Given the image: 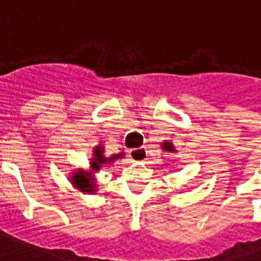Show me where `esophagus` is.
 I'll return each instance as SVG.
<instances>
[{
	"mask_svg": "<svg viewBox=\"0 0 261 261\" xmlns=\"http://www.w3.org/2000/svg\"><path fill=\"white\" fill-rule=\"evenodd\" d=\"M130 156L137 162H141V161H145L148 156V151L147 147H140V148H134L130 151Z\"/></svg>",
	"mask_w": 261,
	"mask_h": 261,
	"instance_id": "1",
	"label": "esophagus"
}]
</instances>
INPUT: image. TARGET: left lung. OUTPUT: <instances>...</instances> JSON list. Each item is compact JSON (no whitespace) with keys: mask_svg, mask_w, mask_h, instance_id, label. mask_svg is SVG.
Segmentation results:
<instances>
[{"mask_svg":"<svg viewBox=\"0 0 261 261\" xmlns=\"http://www.w3.org/2000/svg\"><path fill=\"white\" fill-rule=\"evenodd\" d=\"M164 149L165 151H170V152H172V151H173V147H172L170 142H164Z\"/></svg>","mask_w":261,"mask_h":261,"instance_id":"left-lung-1","label":"left lung"}]
</instances>
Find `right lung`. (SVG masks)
<instances>
[{"instance_id": "right-lung-1", "label": "right lung", "mask_w": 261, "mask_h": 261, "mask_svg": "<svg viewBox=\"0 0 261 261\" xmlns=\"http://www.w3.org/2000/svg\"><path fill=\"white\" fill-rule=\"evenodd\" d=\"M93 161H92L91 168L92 170H99L100 165L106 164L108 161H114L116 158H121L123 155L119 153V155H113L112 158H108L103 155V148L102 147H96L95 151H93ZM72 180H74L75 187H78L80 190L85 193H92L95 192V177H93V173L92 172H88V170H82L80 169L76 173H74L72 176Z\"/></svg>"}]
</instances>
